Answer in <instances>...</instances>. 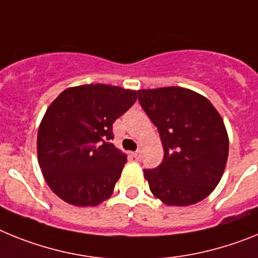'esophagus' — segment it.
<instances>
[{"label":"esophagus","instance_id":"34e87169","mask_svg":"<svg viewBox=\"0 0 258 258\" xmlns=\"http://www.w3.org/2000/svg\"><path fill=\"white\" fill-rule=\"evenodd\" d=\"M132 156L135 157L136 160H140V158H142V151H136V152H134V153H132Z\"/></svg>","mask_w":258,"mask_h":258}]
</instances>
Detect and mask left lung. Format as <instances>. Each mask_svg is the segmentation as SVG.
Wrapping results in <instances>:
<instances>
[{"mask_svg": "<svg viewBox=\"0 0 258 258\" xmlns=\"http://www.w3.org/2000/svg\"><path fill=\"white\" fill-rule=\"evenodd\" d=\"M139 102L160 132L163 160L144 169L152 194L166 205L187 207L209 196L228 157L225 123L209 100L179 87L143 89Z\"/></svg>", "mask_w": 258, "mask_h": 258, "instance_id": "left-lung-1", "label": "left lung"}]
</instances>
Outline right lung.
<instances>
[{
    "mask_svg": "<svg viewBox=\"0 0 258 258\" xmlns=\"http://www.w3.org/2000/svg\"><path fill=\"white\" fill-rule=\"evenodd\" d=\"M138 93L88 84L69 88L51 102L37 134V157L50 189L76 207H96L113 194L127 158L111 140L113 123Z\"/></svg>",
    "mask_w": 258,
    "mask_h": 258,
    "instance_id": "obj_1",
    "label": "right lung"
}]
</instances>
